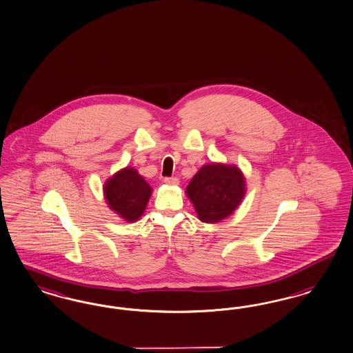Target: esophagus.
Returning a JSON list of instances; mask_svg holds the SVG:
<instances>
[{
	"label": "esophagus",
	"mask_w": 353,
	"mask_h": 353,
	"mask_svg": "<svg viewBox=\"0 0 353 353\" xmlns=\"http://www.w3.org/2000/svg\"><path fill=\"white\" fill-rule=\"evenodd\" d=\"M165 183L168 185H178L179 184V179L178 178H165Z\"/></svg>",
	"instance_id": "esophagus-1"
}]
</instances>
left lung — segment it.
<instances>
[{
    "label": "left lung",
    "mask_w": 353,
    "mask_h": 353,
    "mask_svg": "<svg viewBox=\"0 0 353 353\" xmlns=\"http://www.w3.org/2000/svg\"><path fill=\"white\" fill-rule=\"evenodd\" d=\"M246 194V179L235 165L212 162L200 168L185 188L197 219L217 223L233 214Z\"/></svg>",
    "instance_id": "left-lung-1"
}]
</instances>
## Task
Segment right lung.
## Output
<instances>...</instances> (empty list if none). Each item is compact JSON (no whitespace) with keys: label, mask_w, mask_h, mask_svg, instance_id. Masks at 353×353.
<instances>
[{"label":"right lung","mask_w":353,"mask_h":353,"mask_svg":"<svg viewBox=\"0 0 353 353\" xmlns=\"http://www.w3.org/2000/svg\"><path fill=\"white\" fill-rule=\"evenodd\" d=\"M153 190L144 176L133 168H124L108 178L103 185V196L108 208L124 221H137L146 209Z\"/></svg>","instance_id":"obj_1"}]
</instances>
